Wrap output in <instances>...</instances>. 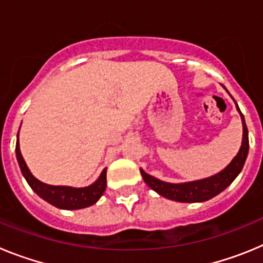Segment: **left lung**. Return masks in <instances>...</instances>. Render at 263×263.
<instances>
[{"label": "left lung", "mask_w": 263, "mask_h": 263, "mask_svg": "<svg viewBox=\"0 0 263 263\" xmlns=\"http://www.w3.org/2000/svg\"><path fill=\"white\" fill-rule=\"evenodd\" d=\"M237 105V103H236ZM240 111L241 118H242L243 136L242 145H241L240 152L234 157L231 163L228 164L221 173L216 174L211 178L203 179V180H196V182L182 183V184H173V183L162 182L159 179L146 174L143 170H141V175L148 187L157 191L160 196H164L167 199L175 201H182V203H197V201H205L212 199L213 196L224 191L228 185L233 182L237 175L241 173L243 164H245L248 152H249V136H248V127L245 124V118L241 113L240 108L237 106Z\"/></svg>", "instance_id": "left-lung-1"}]
</instances>
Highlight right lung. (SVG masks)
<instances>
[{"instance_id":"1","label":"right lung","mask_w":263,"mask_h":263,"mask_svg":"<svg viewBox=\"0 0 263 263\" xmlns=\"http://www.w3.org/2000/svg\"><path fill=\"white\" fill-rule=\"evenodd\" d=\"M15 154H17V160L20 163L21 171L23 176L27 180L30 187L46 201H48L52 205L62 208V210H81L87 208L96 203L100 197L103 196L104 191L106 188V168L101 173L100 178L97 179L93 184L84 188H72V187H63V185H48L45 183L39 182L31 175V173L27 168L20 150V142L17 139L15 145Z\"/></svg>"}]
</instances>
